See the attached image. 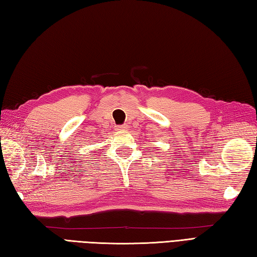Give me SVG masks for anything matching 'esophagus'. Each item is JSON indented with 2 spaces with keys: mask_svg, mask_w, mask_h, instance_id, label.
Returning <instances> with one entry per match:
<instances>
[{
  "mask_svg": "<svg viewBox=\"0 0 257 257\" xmlns=\"http://www.w3.org/2000/svg\"><path fill=\"white\" fill-rule=\"evenodd\" d=\"M127 128V125H117V126H115V130H117V131H124V130H126Z\"/></svg>",
  "mask_w": 257,
  "mask_h": 257,
  "instance_id": "1",
  "label": "esophagus"
}]
</instances>
